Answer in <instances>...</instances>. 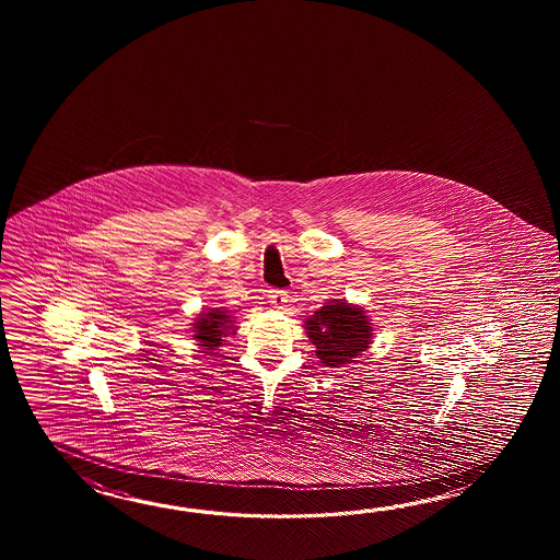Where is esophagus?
Instances as JSON below:
<instances>
[{
	"label": "esophagus",
	"instance_id": "esophagus-1",
	"mask_svg": "<svg viewBox=\"0 0 560 560\" xmlns=\"http://www.w3.org/2000/svg\"><path fill=\"white\" fill-rule=\"evenodd\" d=\"M268 300L275 308H284V304L288 302V292L285 290H268Z\"/></svg>",
	"mask_w": 560,
	"mask_h": 560
}]
</instances>
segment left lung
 I'll return each mask as SVG.
<instances>
[{
	"mask_svg": "<svg viewBox=\"0 0 560 560\" xmlns=\"http://www.w3.org/2000/svg\"><path fill=\"white\" fill-rule=\"evenodd\" d=\"M306 330L322 366L338 369L366 352L372 326L364 310L342 300H332L306 320Z\"/></svg>",
	"mask_w": 560,
	"mask_h": 560,
	"instance_id": "8db88e82",
	"label": "left lung"
}]
</instances>
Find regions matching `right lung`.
<instances>
[{
	"mask_svg": "<svg viewBox=\"0 0 560 560\" xmlns=\"http://www.w3.org/2000/svg\"><path fill=\"white\" fill-rule=\"evenodd\" d=\"M194 326V338L203 346V352L214 357L218 354L215 350L224 345L226 336L234 334V326H232V316L228 314L226 310L212 308L206 314H200Z\"/></svg>",
	"mask_w": 560,
	"mask_h": 560,
	"instance_id": "add662e5",
	"label": "right lung"
}]
</instances>
